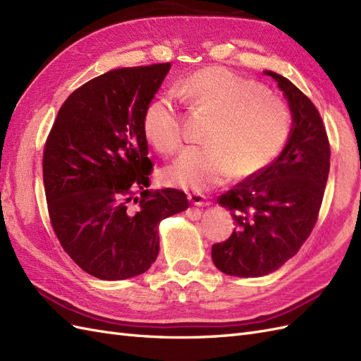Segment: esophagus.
Listing matches in <instances>:
<instances>
[{
  "label": "esophagus",
  "mask_w": 361,
  "mask_h": 361,
  "mask_svg": "<svg viewBox=\"0 0 361 361\" xmlns=\"http://www.w3.org/2000/svg\"><path fill=\"white\" fill-rule=\"evenodd\" d=\"M188 200L191 202L192 205H196V207H207V205H209L208 197L205 195H200V192H190Z\"/></svg>",
  "instance_id": "34e87169"
}]
</instances>
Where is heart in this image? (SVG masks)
I'll list each match as a JSON object with an SVG mask.
<instances>
[{"label": "heart", "mask_w": 361, "mask_h": 361, "mask_svg": "<svg viewBox=\"0 0 361 361\" xmlns=\"http://www.w3.org/2000/svg\"><path fill=\"white\" fill-rule=\"evenodd\" d=\"M176 94L209 118L205 147H192L164 171L170 185L204 191L235 174L256 176L283 150L291 133V111L262 84L225 67H205L190 75ZM142 133L157 152L173 154L183 140V119L171 94L147 104Z\"/></svg>", "instance_id": "1"}]
</instances>
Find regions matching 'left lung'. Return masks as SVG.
<instances>
[{
  "instance_id": "obj_1",
  "label": "left lung",
  "mask_w": 361,
  "mask_h": 361,
  "mask_svg": "<svg viewBox=\"0 0 361 361\" xmlns=\"http://www.w3.org/2000/svg\"><path fill=\"white\" fill-rule=\"evenodd\" d=\"M265 73L285 93L294 124L276 161L217 197L235 224L211 251L214 265L228 276H267L295 256L317 224L328 182L331 148L319 110L289 79Z\"/></svg>"
}]
</instances>
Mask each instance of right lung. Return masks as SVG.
<instances>
[{"instance_id": "right-lung-1", "label": "right lung", "mask_w": 361, "mask_h": 361, "mask_svg": "<svg viewBox=\"0 0 361 361\" xmlns=\"http://www.w3.org/2000/svg\"><path fill=\"white\" fill-rule=\"evenodd\" d=\"M170 63L114 68L61 105L42 153L51 228L76 265L101 280L142 274L159 252L157 225L188 208L185 192L148 190L153 162L142 114Z\"/></svg>"}]
</instances>
